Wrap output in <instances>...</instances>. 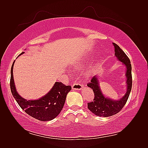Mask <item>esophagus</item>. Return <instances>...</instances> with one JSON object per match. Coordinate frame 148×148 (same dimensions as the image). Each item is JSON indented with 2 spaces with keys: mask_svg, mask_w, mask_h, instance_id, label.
I'll return each instance as SVG.
<instances>
[{
  "mask_svg": "<svg viewBox=\"0 0 148 148\" xmlns=\"http://www.w3.org/2000/svg\"><path fill=\"white\" fill-rule=\"evenodd\" d=\"M82 85L81 83L78 82H75L72 84V89H75V90H81L82 89Z\"/></svg>",
  "mask_w": 148,
  "mask_h": 148,
  "instance_id": "obj_1",
  "label": "esophagus"
}]
</instances>
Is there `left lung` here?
<instances>
[{
  "label": "left lung",
  "instance_id": "left-lung-1",
  "mask_svg": "<svg viewBox=\"0 0 148 148\" xmlns=\"http://www.w3.org/2000/svg\"><path fill=\"white\" fill-rule=\"evenodd\" d=\"M115 49V56L117 57L119 60L122 62L126 66V77L127 89L125 96L120 100L115 101L105 97L102 95L98 82L97 76H94L91 82L87 84V86L91 88L95 94L93 101L88 103V108L96 115L100 117H110L114 115L122 109L128 99L132 87V65L128 56L120 49V47L113 43Z\"/></svg>",
  "mask_w": 148,
  "mask_h": 148
}]
</instances>
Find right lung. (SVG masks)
Here are the masks:
<instances>
[{"instance_id": "1", "label": "right lung", "mask_w": 148, "mask_h": 148, "mask_svg": "<svg viewBox=\"0 0 148 148\" xmlns=\"http://www.w3.org/2000/svg\"><path fill=\"white\" fill-rule=\"evenodd\" d=\"M23 53H21L20 56ZM14 62L11 68L10 89L20 107L31 117L40 121H49L56 118L63 109L66 95L71 89V86L56 82L51 91L42 97L38 100L27 101L21 97L16 90L13 75Z\"/></svg>"}]
</instances>
